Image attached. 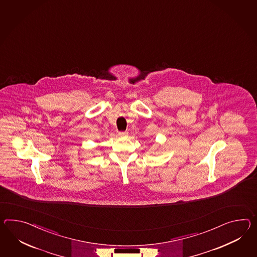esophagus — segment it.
I'll return each mask as SVG.
<instances>
[{
	"mask_svg": "<svg viewBox=\"0 0 257 257\" xmlns=\"http://www.w3.org/2000/svg\"><path fill=\"white\" fill-rule=\"evenodd\" d=\"M125 135H126L125 132H119V137H123V136H125Z\"/></svg>",
	"mask_w": 257,
	"mask_h": 257,
	"instance_id": "obj_1",
	"label": "esophagus"
}]
</instances>
